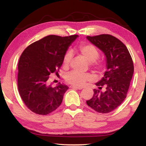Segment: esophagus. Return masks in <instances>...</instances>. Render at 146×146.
I'll list each match as a JSON object with an SVG mask.
<instances>
[{"mask_svg": "<svg viewBox=\"0 0 146 146\" xmlns=\"http://www.w3.org/2000/svg\"><path fill=\"white\" fill-rule=\"evenodd\" d=\"M70 88H73V89H76V90H82V87H78V86H73L71 85L70 86Z\"/></svg>", "mask_w": 146, "mask_h": 146, "instance_id": "1", "label": "esophagus"}]
</instances>
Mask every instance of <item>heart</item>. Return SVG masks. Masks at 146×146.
Wrapping results in <instances>:
<instances>
[{"label": "heart", "mask_w": 146, "mask_h": 146, "mask_svg": "<svg viewBox=\"0 0 146 146\" xmlns=\"http://www.w3.org/2000/svg\"><path fill=\"white\" fill-rule=\"evenodd\" d=\"M76 51L81 56L90 62V67L97 73H102L106 70V63L103 60H98L100 52L97 47L92 44L84 43L79 45ZM72 58V55L68 51L64 55L62 66L64 68H68ZM93 76L91 73H81L76 71H71L66 76V80L68 83L76 86H82L87 81L92 80Z\"/></svg>", "instance_id": "b5f03b06"}]
</instances>
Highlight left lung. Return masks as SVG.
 <instances>
[{
	"mask_svg": "<svg viewBox=\"0 0 146 146\" xmlns=\"http://www.w3.org/2000/svg\"><path fill=\"white\" fill-rule=\"evenodd\" d=\"M87 38L104 53L107 70L102 80L96 83L98 90H94L88 106L100 113H108L117 108L126 98L131 80L134 65L127 47L119 39L109 34ZM102 87L106 89L100 91Z\"/></svg>",
	"mask_w": 146,
	"mask_h": 146,
	"instance_id": "8db88e82",
	"label": "left lung"
}]
</instances>
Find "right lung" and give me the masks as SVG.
<instances>
[{
    "label": "right lung",
    "instance_id": "add662e5",
    "mask_svg": "<svg viewBox=\"0 0 146 146\" xmlns=\"http://www.w3.org/2000/svg\"><path fill=\"white\" fill-rule=\"evenodd\" d=\"M77 36L51 35L31 44L21 54L17 85L22 100L32 112L46 115L61 104L69 88L61 84L53 88L49 85V76L58 74L68 46Z\"/></svg>",
    "mask_w": 146,
    "mask_h": 146
}]
</instances>
